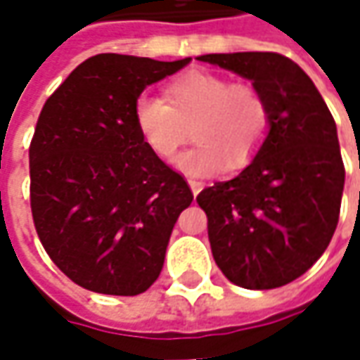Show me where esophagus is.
<instances>
[{
    "mask_svg": "<svg viewBox=\"0 0 360 360\" xmlns=\"http://www.w3.org/2000/svg\"><path fill=\"white\" fill-rule=\"evenodd\" d=\"M188 184H190V190H192V194H194V196H196V194L202 190V186H204V184L198 182V180H188Z\"/></svg>",
    "mask_w": 360,
    "mask_h": 360,
    "instance_id": "obj_1",
    "label": "esophagus"
}]
</instances>
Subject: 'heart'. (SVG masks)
<instances>
[{"mask_svg":"<svg viewBox=\"0 0 360 360\" xmlns=\"http://www.w3.org/2000/svg\"><path fill=\"white\" fill-rule=\"evenodd\" d=\"M166 100L142 94L134 102V122L142 140L160 158L172 160L190 138L198 140L178 166L192 176H206L242 166L262 146L270 124L269 104L248 82L192 70L170 79Z\"/></svg>","mask_w":360,"mask_h":360,"instance_id":"b5f03b06","label":"heart"}]
</instances>
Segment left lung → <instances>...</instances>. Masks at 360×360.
<instances>
[{
	"mask_svg": "<svg viewBox=\"0 0 360 360\" xmlns=\"http://www.w3.org/2000/svg\"><path fill=\"white\" fill-rule=\"evenodd\" d=\"M252 82L270 112L269 134L238 176L204 188L218 269L242 288L292 283L323 256L339 224L345 186L337 124L312 79L274 51L208 53Z\"/></svg>",
	"mask_w": 360,
	"mask_h": 360,
	"instance_id": "obj_1",
	"label": "left lung"
}]
</instances>
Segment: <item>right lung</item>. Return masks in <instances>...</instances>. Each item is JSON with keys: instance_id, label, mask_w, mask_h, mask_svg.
I'll list each match as a JSON object with an SVG mask.
<instances>
[{"instance_id": "right-lung-1", "label": "right lung", "mask_w": 360, "mask_h": 360, "mask_svg": "<svg viewBox=\"0 0 360 360\" xmlns=\"http://www.w3.org/2000/svg\"><path fill=\"white\" fill-rule=\"evenodd\" d=\"M190 58L98 53L48 98L30 144L37 236L68 278L100 295L136 297L164 266L192 190L150 150L134 122L146 86Z\"/></svg>"}]
</instances>
